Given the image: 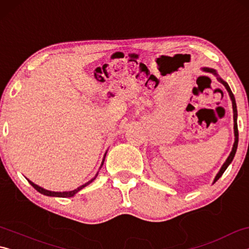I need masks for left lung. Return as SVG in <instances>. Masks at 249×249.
Instances as JSON below:
<instances>
[{
	"label": "left lung",
	"instance_id": "8db88e82",
	"mask_svg": "<svg viewBox=\"0 0 249 249\" xmlns=\"http://www.w3.org/2000/svg\"><path fill=\"white\" fill-rule=\"evenodd\" d=\"M203 70L204 71H208V72H212V73H214V74H216L217 75V73H216V71L215 70H213V69H209V68H203ZM218 79V81H220L223 86H224L225 88H226V90H227V92H229V94H230V96H231V103H233V112H234V133H235V142H234V145H233V149H231V154H230V156H229V158L226 159V161L224 162V165L222 166V168H221V170L218 171V174L216 175V177H215V179H214V182H216V181L221 178V176L224 174V171L226 170V168L229 167V165L230 163L231 162V160H233V158H234V156H235V154H236V149H237V145H238V128H237V108H236V102H235V98H234V94H233V92L231 91V89H230V87H229V84H227L225 81H223V80L221 79V78H217Z\"/></svg>",
	"mask_w": 249,
	"mask_h": 249
}]
</instances>
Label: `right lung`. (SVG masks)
Segmentation results:
<instances>
[{
	"instance_id": "right-lung-1",
	"label": "right lung",
	"mask_w": 249,
	"mask_h": 249,
	"mask_svg": "<svg viewBox=\"0 0 249 249\" xmlns=\"http://www.w3.org/2000/svg\"><path fill=\"white\" fill-rule=\"evenodd\" d=\"M103 161H104V159H103ZM96 177V176H95ZM95 178H93L92 180H90L89 182H87L86 184H83V185H81V187H79V188H77L75 189V190H73V191H68V192H53V191H48V190H45V189H43V188H40V187H38V185L37 184H35L34 182H32V181H29L28 180V182L31 183L34 188L36 189L37 191H38L39 193H41V195H45V196H59V197H70V196H73L75 193H77L78 191H80L81 190V189H83L84 187H87L88 184H90L92 181H93Z\"/></svg>"
}]
</instances>
